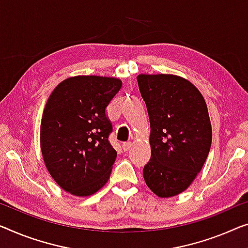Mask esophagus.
I'll use <instances>...</instances> for the list:
<instances>
[{"instance_id":"34e87169","label":"esophagus","mask_w":248,"mask_h":248,"mask_svg":"<svg viewBox=\"0 0 248 248\" xmlns=\"http://www.w3.org/2000/svg\"><path fill=\"white\" fill-rule=\"evenodd\" d=\"M130 148H131V142H124L123 143V150L124 151L130 150Z\"/></svg>"}]
</instances>
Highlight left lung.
Returning a JSON list of instances; mask_svg holds the SVG:
<instances>
[{"mask_svg": "<svg viewBox=\"0 0 248 248\" xmlns=\"http://www.w3.org/2000/svg\"><path fill=\"white\" fill-rule=\"evenodd\" d=\"M137 80L150 120L151 158L143 178L158 197H172L190 186L209 154L212 124L205 99L178 76L139 75Z\"/></svg>", "mask_w": 248, "mask_h": 248, "instance_id": "8db88e82", "label": "left lung"}]
</instances>
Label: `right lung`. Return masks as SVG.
Returning <instances> with one entry per match:
<instances>
[{"instance_id": "1", "label": "right lung", "mask_w": 248, "mask_h": 248, "mask_svg": "<svg viewBox=\"0 0 248 248\" xmlns=\"http://www.w3.org/2000/svg\"><path fill=\"white\" fill-rule=\"evenodd\" d=\"M123 87L116 78L78 76L55 87L43 110L44 164L62 189L84 197L108 182L117 151L107 107Z\"/></svg>"}]
</instances>
